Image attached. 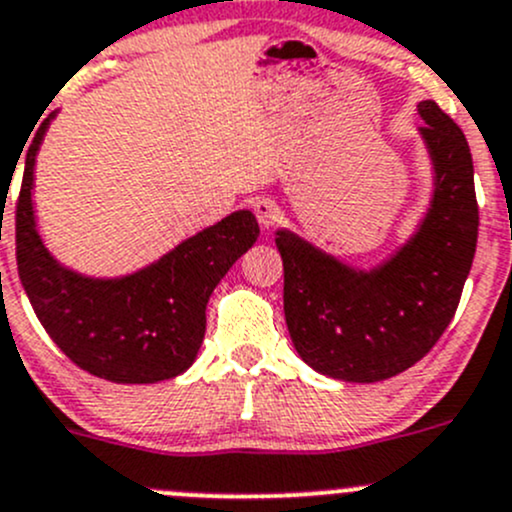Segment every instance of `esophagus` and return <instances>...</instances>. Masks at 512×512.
Segmentation results:
<instances>
[{
  "label": "esophagus",
  "instance_id": "34e87169",
  "mask_svg": "<svg viewBox=\"0 0 512 512\" xmlns=\"http://www.w3.org/2000/svg\"><path fill=\"white\" fill-rule=\"evenodd\" d=\"M252 210H255L257 223L262 227H272L277 223V218H280V208H277L275 200L270 198H257L255 203H252Z\"/></svg>",
  "mask_w": 512,
  "mask_h": 512
}]
</instances>
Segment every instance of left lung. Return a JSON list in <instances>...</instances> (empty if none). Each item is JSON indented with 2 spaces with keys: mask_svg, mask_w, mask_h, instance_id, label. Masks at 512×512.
Wrapping results in <instances>:
<instances>
[{
  "mask_svg": "<svg viewBox=\"0 0 512 512\" xmlns=\"http://www.w3.org/2000/svg\"><path fill=\"white\" fill-rule=\"evenodd\" d=\"M433 193L416 232L361 270L280 227L285 319L304 364L352 384L401 374L431 352L456 314L478 242L473 158L461 128L433 101L418 103Z\"/></svg>",
  "mask_w": 512,
  "mask_h": 512,
  "instance_id": "8db88e82",
  "label": "left lung"
}]
</instances>
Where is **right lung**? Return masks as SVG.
Here are the masks:
<instances>
[{"label":"right lung","mask_w":512,"mask_h":512,"mask_svg":"<svg viewBox=\"0 0 512 512\" xmlns=\"http://www.w3.org/2000/svg\"><path fill=\"white\" fill-rule=\"evenodd\" d=\"M54 116L41 123L24 160L17 203L19 280L39 322L76 366L113 384L173 379L200 352L213 289L255 245V215L235 210L131 275H81L51 255L36 227L34 165Z\"/></svg>","instance_id":"1"}]
</instances>
